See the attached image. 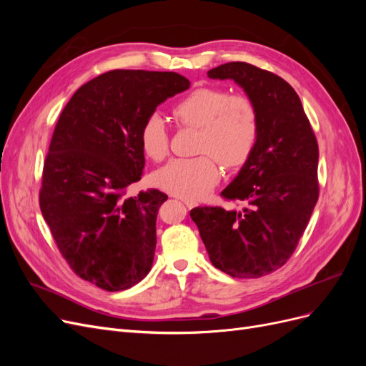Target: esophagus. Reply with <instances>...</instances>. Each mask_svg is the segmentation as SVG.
<instances>
[{"mask_svg":"<svg viewBox=\"0 0 366 366\" xmlns=\"http://www.w3.org/2000/svg\"><path fill=\"white\" fill-rule=\"evenodd\" d=\"M184 206H186L187 209H192V207L197 206V203H194V202H184Z\"/></svg>","mask_w":366,"mask_h":366,"instance_id":"34e87169","label":"esophagus"}]
</instances>
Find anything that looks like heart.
Instances as JSON below:
<instances>
[{"instance_id": "1", "label": "heart", "mask_w": 366, "mask_h": 366, "mask_svg": "<svg viewBox=\"0 0 366 366\" xmlns=\"http://www.w3.org/2000/svg\"><path fill=\"white\" fill-rule=\"evenodd\" d=\"M182 127L198 129L194 159H175L152 174V184L187 202L203 198L219 179V166L235 171L244 166L258 145L259 113L247 94H229L221 86H200L172 105ZM145 156L160 162L168 154V132L159 114H151L139 131Z\"/></svg>"}]
</instances>
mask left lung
<instances>
[{
	"instance_id": "left-lung-1",
	"label": "left lung",
	"mask_w": 366,
	"mask_h": 366,
	"mask_svg": "<svg viewBox=\"0 0 366 366\" xmlns=\"http://www.w3.org/2000/svg\"><path fill=\"white\" fill-rule=\"evenodd\" d=\"M234 79L258 107L259 139L221 197L242 210L195 207L191 218L217 269L234 278H261L289 261L319 198V148L301 99L272 71L227 62L207 71Z\"/></svg>"
}]
</instances>
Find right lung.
Instances as JSON below:
<instances>
[{
    "instance_id": "obj_1",
    "label": "right lung",
    "mask_w": 366,
    "mask_h": 366,
    "mask_svg": "<svg viewBox=\"0 0 366 366\" xmlns=\"http://www.w3.org/2000/svg\"><path fill=\"white\" fill-rule=\"evenodd\" d=\"M189 85L174 71L112 70L84 84L62 109L39 206L70 269L99 289L127 290L151 270L157 212L168 195L148 189L127 197L145 168L139 131Z\"/></svg>"
}]
</instances>
